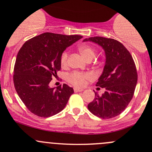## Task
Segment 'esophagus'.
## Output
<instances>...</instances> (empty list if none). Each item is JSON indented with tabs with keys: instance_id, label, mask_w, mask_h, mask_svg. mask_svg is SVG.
<instances>
[{
	"instance_id": "obj_1",
	"label": "esophagus",
	"mask_w": 152,
	"mask_h": 152,
	"mask_svg": "<svg viewBox=\"0 0 152 152\" xmlns=\"http://www.w3.org/2000/svg\"><path fill=\"white\" fill-rule=\"evenodd\" d=\"M73 90H74V92H79V91H84V89H79V88H76V87L73 89Z\"/></svg>"
}]
</instances>
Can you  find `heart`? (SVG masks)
<instances>
[{"instance_id":"b5f03b06","label":"heart","mask_w":152,"mask_h":152,"mask_svg":"<svg viewBox=\"0 0 152 152\" xmlns=\"http://www.w3.org/2000/svg\"><path fill=\"white\" fill-rule=\"evenodd\" d=\"M79 50L81 54L82 55L86 61H91L94 58L95 49L93 47L89 45H81L79 47ZM68 56L69 53L68 50L63 51L61 56V64L63 67H66L68 66ZM93 76L90 73H82L79 71H73V72L69 73L67 76V80L68 82L76 86L81 87L86 84L87 80L92 79Z\"/></svg>"}]
</instances>
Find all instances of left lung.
Returning <instances> with one entry per match:
<instances>
[{
	"instance_id": "8db88e82",
	"label": "left lung",
	"mask_w": 152,
	"mask_h": 152,
	"mask_svg": "<svg viewBox=\"0 0 152 152\" xmlns=\"http://www.w3.org/2000/svg\"><path fill=\"white\" fill-rule=\"evenodd\" d=\"M85 41L96 43L105 52L106 61L102 74L96 86L105 91L88 104V109L102 119L119 115L126 110L134 94L138 74L132 56L121 42L111 38L94 37Z\"/></svg>"
}]
</instances>
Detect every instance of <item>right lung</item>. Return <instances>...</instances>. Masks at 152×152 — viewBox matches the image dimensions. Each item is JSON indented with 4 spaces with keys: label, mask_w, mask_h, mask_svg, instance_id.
Instances as JSON below:
<instances>
[{
    "label": "right lung",
    "mask_w": 152,
    "mask_h": 152,
    "mask_svg": "<svg viewBox=\"0 0 152 152\" xmlns=\"http://www.w3.org/2000/svg\"><path fill=\"white\" fill-rule=\"evenodd\" d=\"M83 37L45 32L29 39L20 48L14 69V84L18 95L36 115L48 118L64 109L73 89L67 84L49 86L61 70L60 59L68 47Z\"/></svg>",
    "instance_id": "right-lung-1"
}]
</instances>
